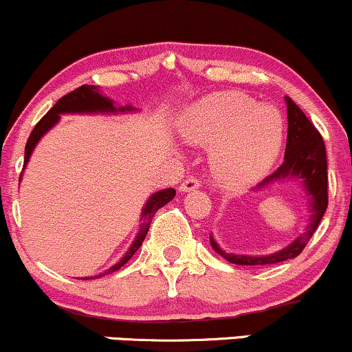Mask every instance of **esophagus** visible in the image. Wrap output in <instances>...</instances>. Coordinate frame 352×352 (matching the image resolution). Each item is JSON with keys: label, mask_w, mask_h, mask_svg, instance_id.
Returning <instances> with one entry per match:
<instances>
[{"label": "esophagus", "mask_w": 352, "mask_h": 352, "mask_svg": "<svg viewBox=\"0 0 352 352\" xmlns=\"http://www.w3.org/2000/svg\"><path fill=\"white\" fill-rule=\"evenodd\" d=\"M200 187V180L197 177H188L180 184V192H192V190H197Z\"/></svg>", "instance_id": "obj_1"}]
</instances>
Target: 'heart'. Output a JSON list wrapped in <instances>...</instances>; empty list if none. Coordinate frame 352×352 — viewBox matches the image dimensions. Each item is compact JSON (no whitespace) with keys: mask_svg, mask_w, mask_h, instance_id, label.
Returning <instances> with one entry per match:
<instances>
[{"mask_svg":"<svg viewBox=\"0 0 352 352\" xmlns=\"http://www.w3.org/2000/svg\"><path fill=\"white\" fill-rule=\"evenodd\" d=\"M184 138L211 149V165L224 184H251L277 159L283 139V120L272 107H256L238 91L206 96L185 111Z\"/></svg>","mask_w":352,"mask_h":352,"instance_id":"b5f03b06","label":"heart"}]
</instances>
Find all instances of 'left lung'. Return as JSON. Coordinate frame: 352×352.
<instances>
[{
  "mask_svg": "<svg viewBox=\"0 0 352 352\" xmlns=\"http://www.w3.org/2000/svg\"><path fill=\"white\" fill-rule=\"evenodd\" d=\"M287 116H289V134H287L285 159L280 167L270 173L265 180H262L257 187H265L277 180L297 179L302 182L308 197H310V224L302 236L292 243L289 248L272 254V256H236L226 254L218 248L213 238L210 243L219 256L231 264L239 265H265L275 264L287 259H294L303 251L305 245L311 239L323 218L326 206H328V164H326V147L320 131L313 126L307 114L300 109L290 98H287Z\"/></svg>",
  "mask_w": 352,
  "mask_h": 352,
  "instance_id": "8db88e82",
  "label": "left lung"
}]
</instances>
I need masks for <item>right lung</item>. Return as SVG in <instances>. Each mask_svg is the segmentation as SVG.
I'll return each instance as SVG.
<instances>
[{
    "label": "right lung",
    "instance_id": "obj_1",
    "mask_svg": "<svg viewBox=\"0 0 352 352\" xmlns=\"http://www.w3.org/2000/svg\"><path fill=\"white\" fill-rule=\"evenodd\" d=\"M129 109H131V107L118 108V109L114 108L113 101L107 98V96H101L98 93V88H96L95 85H82V87L75 88L74 91L63 95L62 98L49 109L47 114H45V116L42 118V120L37 122L36 126H34L32 133H31V135H29V139L26 142V149H24V167H26L28 160H29V157H31V152L34 151V147H36V144L39 142V139L42 138V135L47 133V131L52 128L55 122L58 121L60 114H63V113H116V111H129ZM173 197H175V190L173 188L162 190V192H157V193L152 195L149 200H147L146 206H144L141 230H139L138 236H135L134 243L129 248V251L124 254V257H122L118 264H114L113 267H109L104 274L95 275V278L101 277V275L116 272L118 269H121L122 265H124L126 262H128L131 257L134 256V252L141 248L142 241L146 239V234H147V231H149L151 221H152V218H154L155 211H157L159 208H162L164 205H167V203L170 201ZM88 278H93V277H83V280H88Z\"/></svg>",
    "mask_w": 352,
    "mask_h": 352
}]
</instances>
